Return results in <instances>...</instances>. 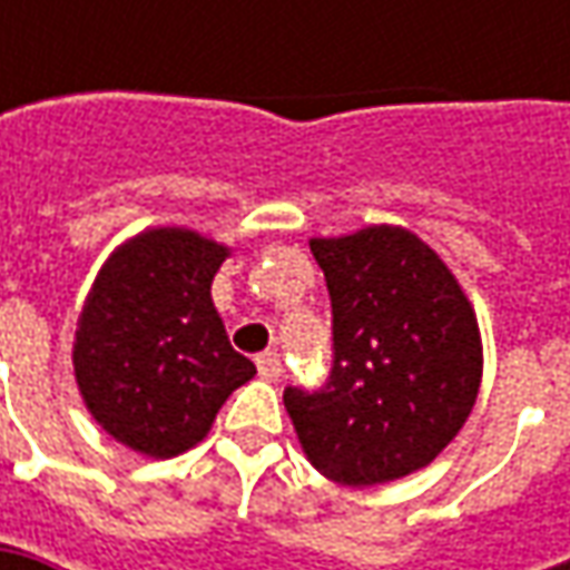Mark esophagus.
<instances>
[{
	"instance_id": "34e87169",
	"label": "esophagus",
	"mask_w": 570,
	"mask_h": 570,
	"mask_svg": "<svg viewBox=\"0 0 570 570\" xmlns=\"http://www.w3.org/2000/svg\"><path fill=\"white\" fill-rule=\"evenodd\" d=\"M256 371H259V377H266V381H278V377H282V358H278V352H263V355H256Z\"/></svg>"
}]
</instances>
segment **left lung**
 I'll list each match as a JSON object with an SVG mask.
<instances>
[{
  "label": "left lung",
  "instance_id": "1",
  "mask_svg": "<svg viewBox=\"0 0 570 570\" xmlns=\"http://www.w3.org/2000/svg\"><path fill=\"white\" fill-rule=\"evenodd\" d=\"M333 301V374L285 409L311 466L367 489L428 466L466 425L482 383L470 297L419 234L367 225L311 237Z\"/></svg>",
  "mask_w": 570,
  "mask_h": 570
}]
</instances>
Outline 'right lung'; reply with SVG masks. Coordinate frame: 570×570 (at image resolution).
I'll return each mask as SVG.
<instances>
[{
	"label": "right lung",
	"mask_w": 570,
	"mask_h": 570,
	"mask_svg": "<svg viewBox=\"0 0 570 570\" xmlns=\"http://www.w3.org/2000/svg\"><path fill=\"white\" fill-rule=\"evenodd\" d=\"M228 256V244L165 225L122 240L100 266L78 314L72 367L91 419L122 448L151 460L196 448L256 374L212 304Z\"/></svg>",
	"instance_id": "right-lung-1"
}]
</instances>
